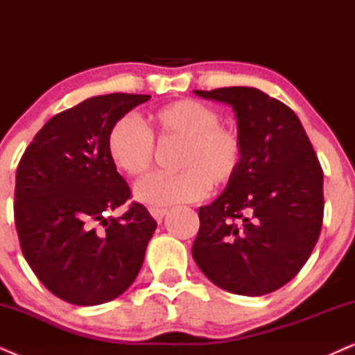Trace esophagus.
<instances>
[{"mask_svg":"<svg viewBox=\"0 0 355 355\" xmlns=\"http://www.w3.org/2000/svg\"><path fill=\"white\" fill-rule=\"evenodd\" d=\"M150 213H152V216L157 220L158 223H162V220L166 215L168 210L166 208H158V207H150Z\"/></svg>","mask_w":355,"mask_h":355,"instance_id":"34e87169","label":"esophagus"}]
</instances>
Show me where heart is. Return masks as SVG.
Listing matches in <instances>:
<instances>
[{"label": "heart", "mask_w": 355, "mask_h": 355, "mask_svg": "<svg viewBox=\"0 0 355 355\" xmlns=\"http://www.w3.org/2000/svg\"><path fill=\"white\" fill-rule=\"evenodd\" d=\"M221 113L202 101L176 100L150 114L152 132L132 116L111 125L106 152L116 169L140 178L155 163V137L159 144H181L176 174H153L135 189L140 202L173 205L202 198L213 187H225L239 174L245 144L236 125L220 123Z\"/></svg>", "instance_id": "1"}]
</instances>
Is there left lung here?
<instances>
[{"instance_id": "8db88e82", "label": "left lung", "mask_w": 355, "mask_h": 355, "mask_svg": "<svg viewBox=\"0 0 355 355\" xmlns=\"http://www.w3.org/2000/svg\"><path fill=\"white\" fill-rule=\"evenodd\" d=\"M232 106L245 144L237 178L198 208L192 255L218 288L263 295L309 260L323 223V169L300 121L283 101L252 87L196 90Z\"/></svg>"}]
</instances>
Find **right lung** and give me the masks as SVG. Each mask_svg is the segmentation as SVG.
<instances>
[{
  "instance_id": "add662e5",
  "label": "right lung",
  "mask_w": 355,
  "mask_h": 355,
  "mask_svg": "<svg viewBox=\"0 0 355 355\" xmlns=\"http://www.w3.org/2000/svg\"><path fill=\"white\" fill-rule=\"evenodd\" d=\"M147 100L134 94L87 98L53 116L19 162L14 221L24 259L50 293L69 304L98 305L123 294L157 230L137 202L123 216L105 218L130 198L106 137L116 121Z\"/></svg>"
}]
</instances>
